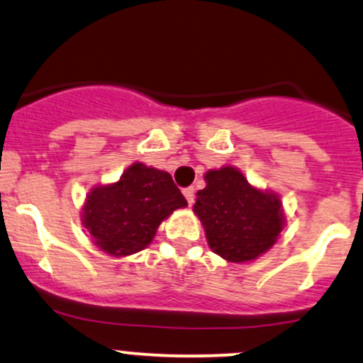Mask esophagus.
Listing matches in <instances>:
<instances>
[{
  "mask_svg": "<svg viewBox=\"0 0 363 363\" xmlns=\"http://www.w3.org/2000/svg\"><path fill=\"white\" fill-rule=\"evenodd\" d=\"M183 196H185L186 202H189V206H192L194 202H196V190H194V186H189V189H183Z\"/></svg>",
  "mask_w": 363,
  "mask_h": 363,
  "instance_id": "1",
  "label": "esophagus"
}]
</instances>
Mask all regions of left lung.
<instances>
[{
    "label": "left lung",
    "mask_w": 363,
    "mask_h": 363,
    "mask_svg": "<svg viewBox=\"0 0 363 363\" xmlns=\"http://www.w3.org/2000/svg\"><path fill=\"white\" fill-rule=\"evenodd\" d=\"M204 180L194 213L213 252L230 263H247L272 249L286 227L280 197L251 185L233 166L209 169Z\"/></svg>",
    "instance_id": "obj_1"
}]
</instances>
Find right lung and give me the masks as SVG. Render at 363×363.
I'll list each match as a JSON object with an SVG mask.
<instances>
[{
  "label": "right lung",
  "mask_w": 363,
  "mask_h": 363,
  "mask_svg": "<svg viewBox=\"0 0 363 363\" xmlns=\"http://www.w3.org/2000/svg\"><path fill=\"white\" fill-rule=\"evenodd\" d=\"M185 206L169 173L133 162L118 182L91 189L81 209V221L96 247L124 258L145 249L159 225Z\"/></svg>",
  "instance_id": "add662e5"
}]
</instances>
